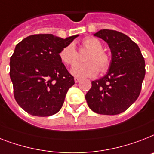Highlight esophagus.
Wrapping results in <instances>:
<instances>
[{"instance_id": "1", "label": "esophagus", "mask_w": 154, "mask_h": 154, "mask_svg": "<svg viewBox=\"0 0 154 154\" xmlns=\"http://www.w3.org/2000/svg\"><path fill=\"white\" fill-rule=\"evenodd\" d=\"M80 81H81V78H79V77H74V81L76 83L79 82Z\"/></svg>"}]
</instances>
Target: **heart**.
Returning <instances> with one entry per match:
<instances>
[{"mask_svg":"<svg viewBox=\"0 0 154 154\" xmlns=\"http://www.w3.org/2000/svg\"><path fill=\"white\" fill-rule=\"evenodd\" d=\"M83 46L90 52L84 63H77L71 69V73L79 77H94L98 73L107 72L111 64L109 55L103 51V44L98 38L87 37L82 42ZM59 57L62 62L67 66H72L77 62V52L73 43H69L61 50Z\"/></svg>","mask_w":154,"mask_h":154,"instance_id":"b5f03b06","label":"heart"}]
</instances>
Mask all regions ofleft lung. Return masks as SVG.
I'll list each match as a JSON object with an SVG mask.
<instances>
[{
  "mask_svg": "<svg viewBox=\"0 0 154 154\" xmlns=\"http://www.w3.org/2000/svg\"><path fill=\"white\" fill-rule=\"evenodd\" d=\"M107 42L112 61L107 74L92 81L85 95L88 107L101 115H118L138 99L146 74V65L139 47L124 34L103 29L94 34Z\"/></svg>",
  "mask_w": 154,
  "mask_h": 154,
  "instance_id": "8db88e82",
  "label": "left lung"
}]
</instances>
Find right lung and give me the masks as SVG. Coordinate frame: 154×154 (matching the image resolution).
Masks as SVG:
<instances>
[{"label":"right lung","mask_w":154,"mask_h":154,"mask_svg":"<svg viewBox=\"0 0 154 154\" xmlns=\"http://www.w3.org/2000/svg\"><path fill=\"white\" fill-rule=\"evenodd\" d=\"M77 35L62 38L38 34L23 38L10 57V78L16 101L32 116H50L60 111L74 78L59 57Z\"/></svg>","instance_id":"add662e5"}]
</instances>
